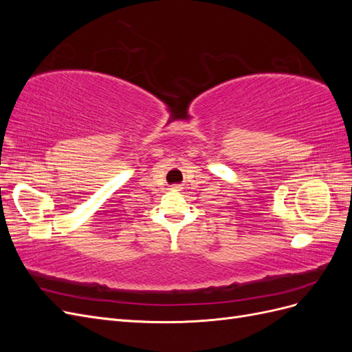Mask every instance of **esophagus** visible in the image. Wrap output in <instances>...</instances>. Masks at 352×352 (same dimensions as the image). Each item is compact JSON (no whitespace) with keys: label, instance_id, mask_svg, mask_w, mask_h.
<instances>
[{"label":"esophagus","instance_id":"esophagus-1","mask_svg":"<svg viewBox=\"0 0 352 352\" xmlns=\"http://www.w3.org/2000/svg\"><path fill=\"white\" fill-rule=\"evenodd\" d=\"M172 189H175V190H180V189H182V186H180V185H173V186H172Z\"/></svg>","mask_w":352,"mask_h":352}]
</instances>
